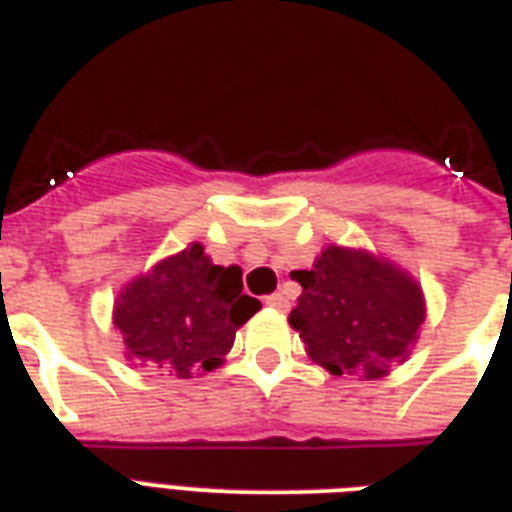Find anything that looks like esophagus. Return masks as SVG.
I'll return each instance as SVG.
<instances>
[{"label":"esophagus","mask_w":512,"mask_h":512,"mask_svg":"<svg viewBox=\"0 0 512 512\" xmlns=\"http://www.w3.org/2000/svg\"><path fill=\"white\" fill-rule=\"evenodd\" d=\"M265 305L268 308H276V311H289V300L281 292H273V295L265 297Z\"/></svg>","instance_id":"34e87169"}]
</instances>
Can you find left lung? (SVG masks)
Masks as SVG:
<instances>
[{
  "label": "left lung",
  "mask_w": 512,
  "mask_h": 512,
  "mask_svg": "<svg viewBox=\"0 0 512 512\" xmlns=\"http://www.w3.org/2000/svg\"><path fill=\"white\" fill-rule=\"evenodd\" d=\"M292 279L303 295L289 324L332 374L377 380L406 356L425 319L420 287L366 252L327 247L311 271H292Z\"/></svg>",
  "instance_id": "8db88e82"
}]
</instances>
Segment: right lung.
<instances>
[{
    "label": "right lung",
    "instance_id": "obj_1",
    "mask_svg": "<svg viewBox=\"0 0 512 512\" xmlns=\"http://www.w3.org/2000/svg\"><path fill=\"white\" fill-rule=\"evenodd\" d=\"M257 311L255 297L241 295V268L212 265L193 244L124 289L114 324L127 356L170 377H191L215 369Z\"/></svg>",
    "mask_w": 512,
    "mask_h": 512
}]
</instances>
